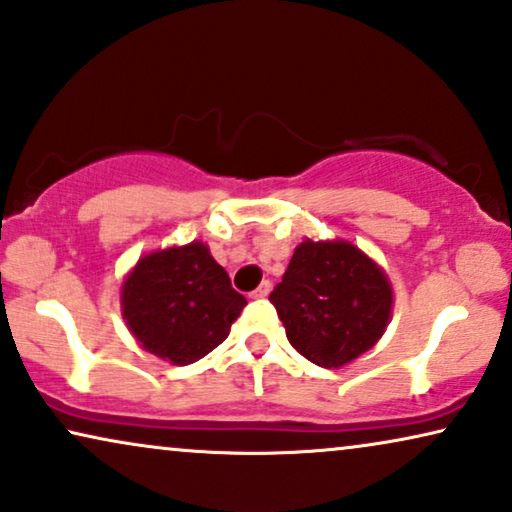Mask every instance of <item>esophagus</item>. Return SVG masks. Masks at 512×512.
<instances>
[{
	"mask_svg": "<svg viewBox=\"0 0 512 512\" xmlns=\"http://www.w3.org/2000/svg\"><path fill=\"white\" fill-rule=\"evenodd\" d=\"M270 289H272L270 282H263L256 291H251V298H265L270 293Z\"/></svg>",
	"mask_w": 512,
	"mask_h": 512,
	"instance_id": "esophagus-1",
	"label": "esophagus"
}]
</instances>
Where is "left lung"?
Wrapping results in <instances>:
<instances>
[{
    "label": "left lung",
    "instance_id": "obj_1",
    "mask_svg": "<svg viewBox=\"0 0 512 512\" xmlns=\"http://www.w3.org/2000/svg\"><path fill=\"white\" fill-rule=\"evenodd\" d=\"M286 338L307 361L340 368L387 331L394 291L384 270L345 240L300 242L270 293Z\"/></svg>",
    "mask_w": 512,
    "mask_h": 512
}]
</instances>
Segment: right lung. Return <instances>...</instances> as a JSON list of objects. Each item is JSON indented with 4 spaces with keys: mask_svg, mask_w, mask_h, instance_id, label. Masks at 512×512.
<instances>
[{
    "mask_svg": "<svg viewBox=\"0 0 512 512\" xmlns=\"http://www.w3.org/2000/svg\"><path fill=\"white\" fill-rule=\"evenodd\" d=\"M244 305L247 298L198 240L142 256L121 286L130 333L146 352L174 366H188L219 347Z\"/></svg>",
    "mask_w": 512,
    "mask_h": 512,
    "instance_id": "1",
    "label": "right lung"
}]
</instances>
